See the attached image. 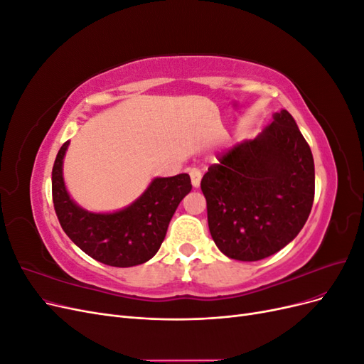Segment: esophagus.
<instances>
[{
  "label": "esophagus",
  "instance_id": "1",
  "mask_svg": "<svg viewBox=\"0 0 364 364\" xmlns=\"http://www.w3.org/2000/svg\"><path fill=\"white\" fill-rule=\"evenodd\" d=\"M190 178H191V183H193L194 188H199V186H200V181H202V173H200V170L191 168V170H190Z\"/></svg>",
  "mask_w": 364,
  "mask_h": 364
}]
</instances>
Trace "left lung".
Returning a JSON list of instances; mask_svg holds the SVG:
<instances>
[{"label": "left lung", "mask_w": 364, "mask_h": 364, "mask_svg": "<svg viewBox=\"0 0 364 364\" xmlns=\"http://www.w3.org/2000/svg\"><path fill=\"white\" fill-rule=\"evenodd\" d=\"M200 188L220 252L238 261L267 258L301 232L311 213V149L282 109L255 139L220 155Z\"/></svg>", "instance_id": "1"}]
</instances>
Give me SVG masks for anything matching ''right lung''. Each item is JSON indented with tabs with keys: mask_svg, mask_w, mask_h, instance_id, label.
Segmentation results:
<instances>
[{
	"mask_svg": "<svg viewBox=\"0 0 364 364\" xmlns=\"http://www.w3.org/2000/svg\"><path fill=\"white\" fill-rule=\"evenodd\" d=\"M70 141L60 147L51 173L54 211L73 243L86 255L112 267L138 266L155 257L181 200L191 191L186 173L155 178L138 199L115 213H90L77 205L63 182V156Z\"/></svg>",
	"mask_w": 364,
	"mask_h": 364,
	"instance_id": "add662e5",
	"label": "right lung"
}]
</instances>
